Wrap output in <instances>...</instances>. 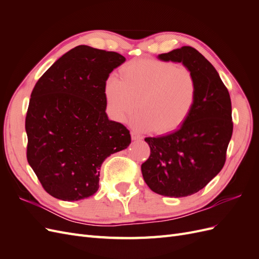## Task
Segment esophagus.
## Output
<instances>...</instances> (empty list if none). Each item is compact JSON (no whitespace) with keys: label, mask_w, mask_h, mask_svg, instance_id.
Returning <instances> with one entry per match:
<instances>
[{"label":"esophagus","mask_w":259,"mask_h":259,"mask_svg":"<svg viewBox=\"0 0 259 259\" xmlns=\"http://www.w3.org/2000/svg\"><path fill=\"white\" fill-rule=\"evenodd\" d=\"M131 135H132V139H134V140L142 138V136H140V135L138 134V133H136V132H132V133H131Z\"/></svg>","instance_id":"obj_1"}]
</instances>
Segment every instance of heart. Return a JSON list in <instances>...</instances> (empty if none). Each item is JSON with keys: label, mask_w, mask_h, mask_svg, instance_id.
I'll return each mask as SVG.
<instances>
[{"label": "heart", "mask_w": 259, "mask_h": 259, "mask_svg": "<svg viewBox=\"0 0 259 259\" xmlns=\"http://www.w3.org/2000/svg\"><path fill=\"white\" fill-rule=\"evenodd\" d=\"M121 80L109 76L104 94L108 112L113 120L124 122L136 111L132 124L138 131L167 134L190 116L197 103L198 84L186 67L173 62L142 58L127 62L120 70Z\"/></svg>", "instance_id": "b5f03b06"}]
</instances>
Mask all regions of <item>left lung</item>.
<instances>
[{
  "label": "left lung",
  "instance_id": "8db88e82",
  "mask_svg": "<svg viewBox=\"0 0 259 259\" xmlns=\"http://www.w3.org/2000/svg\"><path fill=\"white\" fill-rule=\"evenodd\" d=\"M159 59L189 69L197 80L198 97L182 127L145 138L150 155L142 173L153 192L183 198L203 189L225 165L233 130L231 99L213 65L191 46L161 54Z\"/></svg>",
  "mask_w": 259,
  "mask_h": 259
}]
</instances>
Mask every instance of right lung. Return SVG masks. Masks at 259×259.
<instances>
[{"mask_svg":"<svg viewBox=\"0 0 259 259\" xmlns=\"http://www.w3.org/2000/svg\"><path fill=\"white\" fill-rule=\"evenodd\" d=\"M125 61L79 45L48 69L31 93L27 160L44 190L62 201L91 197L107 156L127 148L130 131L106 113L105 82Z\"/></svg>","mask_w":259,"mask_h":259,"instance_id":"add662e5","label":"right lung"}]
</instances>
